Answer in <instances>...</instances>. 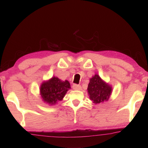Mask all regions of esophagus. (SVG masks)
<instances>
[{"label": "esophagus", "mask_w": 148, "mask_h": 148, "mask_svg": "<svg viewBox=\"0 0 148 148\" xmlns=\"http://www.w3.org/2000/svg\"><path fill=\"white\" fill-rule=\"evenodd\" d=\"M72 87H73V89L74 90H81L82 89L81 86H79V85H77V84H74L73 86H72Z\"/></svg>", "instance_id": "obj_1"}]
</instances>
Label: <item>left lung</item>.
Instances as JSON below:
<instances>
[{
	"mask_svg": "<svg viewBox=\"0 0 148 148\" xmlns=\"http://www.w3.org/2000/svg\"><path fill=\"white\" fill-rule=\"evenodd\" d=\"M87 90L90 99L95 104L108 101L112 92V87L102 81L97 74L90 79Z\"/></svg>",
	"mask_w": 148,
	"mask_h": 148,
	"instance_id": "left-lung-1",
	"label": "left lung"
}]
</instances>
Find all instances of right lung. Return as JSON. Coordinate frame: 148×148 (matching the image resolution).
<instances>
[{"mask_svg": "<svg viewBox=\"0 0 148 148\" xmlns=\"http://www.w3.org/2000/svg\"><path fill=\"white\" fill-rule=\"evenodd\" d=\"M70 87L71 85L67 80L62 82L58 77H53L49 81L44 82L40 91L43 101L53 105L57 101H61Z\"/></svg>", "mask_w": 148, "mask_h": 148, "instance_id": "obj_1", "label": "right lung"}]
</instances>
